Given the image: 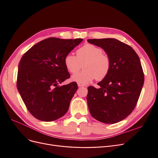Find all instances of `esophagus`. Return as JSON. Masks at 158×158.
Instances as JSON below:
<instances>
[{
	"mask_svg": "<svg viewBox=\"0 0 158 158\" xmlns=\"http://www.w3.org/2000/svg\"><path fill=\"white\" fill-rule=\"evenodd\" d=\"M78 87H82V86H84L85 85H84V84H82L78 83Z\"/></svg>",
	"mask_w": 158,
	"mask_h": 158,
	"instance_id": "obj_1",
	"label": "esophagus"
}]
</instances>
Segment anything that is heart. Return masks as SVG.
Masks as SVG:
<instances>
[{
    "instance_id": "b5f03b06",
    "label": "heart",
    "mask_w": 158,
    "mask_h": 158,
    "mask_svg": "<svg viewBox=\"0 0 158 158\" xmlns=\"http://www.w3.org/2000/svg\"><path fill=\"white\" fill-rule=\"evenodd\" d=\"M84 70L74 74L72 80L80 84H88L94 79L101 81L106 78L111 69V60L103 53V50L93 44H87L76 51V56L69 53L64 56V64L70 73H75L80 68V62Z\"/></svg>"
}]
</instances>
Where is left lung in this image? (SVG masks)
Here are the masks:
<instances>
[{
    "mask_svg": "<svg viewBox=\"0 0 158 158\" xmlns=\"http://www.w3.org/2000/svg\"><path fill=\"white\" fill-rule=\"evenodd\" d=\"M102 48L111 60V69L100 88H88L90 114L106 124L120 122L135 108L144 82L139 57L131 46L113 38L88 40Z\"/></svg>",
    "mask_w": 158,
    "mask_h": 158,
    "instance_id": "left-lung-1",
    "label": "left lung"
}]
</instances>
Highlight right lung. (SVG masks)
Returning a JSON list of instances; mask_svg holds the SVG:
<instances>
[{"label": "right lung", "instance_id": "obj_1", "mask_svg": "<svg viewBox=\"0 0 158 158\" xmlns=\"http://www.w3.org/2000/svg\"><path fill=\"white\" fill-rule=\"evenodd\" d=\"M82 41L47 38L22 56L18 64L17 88L27 110L35 118L50 122L68 111L78 85L75 82L59 85L70 76L64 59Z\"/></svg>", "mask_w": 158, "mask_h": 158}]
</instances>
